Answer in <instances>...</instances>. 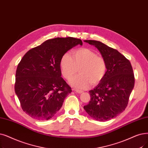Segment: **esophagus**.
<instances>
[{"label":"esophagus","mask_w":148,"mask_h":148,"mask_svg":"<svg viewBox=\"0 0 148 148\" xmlns=\"http://www.w3.org/2000/svg\"><path fill=\"white\" fill-rule=\"evenodd\" d=\"M73 91H75L76 92L79 93V94H81V93H82V92H83V91H82V90H79V89H73Z\"/></svg>","instance_id":"1"}]
</instances>
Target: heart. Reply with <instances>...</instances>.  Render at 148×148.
Returning a JSON list of instances; mask_svg holds the SVG:
<instances>
[{
	"mask_svg": "<svg viewBox=\"0 0 148 148\" xmlns=\"http://www.w3.org/2000/svg\"><path fill=\"white\" fill-rule=\"evenodd\" d=\"M60 65L62 74L67 80L74 77L79 69L80 74L71 81V85L79 89H86L91 83L98 84L107 72V63L103 57L86 48L73 51L72 56L68 53L64 54Z\"/></svg>",
	"mask_w": 148,
	"mask_h": 148,
	"instance_id": "b5f03b06",
	"label": "heart"
}]
</instances>
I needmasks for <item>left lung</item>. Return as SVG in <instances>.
<instances>
[{"label":"left lung","mask_w":148,"mask_h":148,"mask_svg":"<svg viewBox=\"0 0 148 148\" xmlns=\"http://www.w3.org/2000/svg\"><path fill=\"white\" fill-rule=\"evenodd\" d=\"M97 48L107 63V72L94 89L89 91V103L83 108L89 116L100 121L117 117L128 104L134 86L135 78L129 60L119 53L99 41L86 40Z\"/></svg>","instance_id":"left-lung-1"}]
</instances>
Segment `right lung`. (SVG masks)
Returning <instances> with one entry per match:
<instances>
[{
    "label": "right lung",
    "mask_w": 148,
    "mask_h": 148,
    "mask_svg": "<svg viewBox=\"0 0 148 148\" xmlns=\"http://www.w3.org/2000/svg\"><path fill=\"white\" fill-rule=\"evenodd\" d=\"M82 41L74 37L47 40L29 50L17 65L15 92L23 111L32 118L47 120L62 106L72 90L61 77L60 62L68 50Z\"/></svg>",
    "instance_id": "1"
}]
</instances>
